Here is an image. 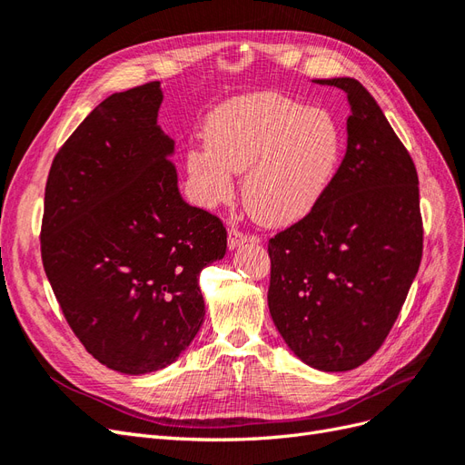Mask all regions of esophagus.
Masks as SVG:
<instances>
[{
  "mask_svg": "<svg viewBox=\"0 0 465 465\" xmlns=\"http://www.w3.org/2000/svg\"><path fill=\"white\" fill-rule=\"evenodd\" d=\"M248 241H254V242H258V238H254V236H248L246 232L238 231L236 227H231V229H229V248H231V250H234V248H238V246L246 244Z\"/></svg>",
  "mask_w": 465,
  "mask_h": 465,
  "instance_id": "obj_1",
  "label": "esophagus"
}]
</instances>
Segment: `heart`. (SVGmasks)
Listing matches in <instances>:
<instances>
[{"mask_svg":"<svg viewBox=\"0 0 465 465\" xmlns=\"http://www.w3.org/2000/svg\"><path fill=\"white\" fill-rule=\"evenodd\" d=\"M207 147L188 153V173L203 205L227 202L232 173H246L242 195L250 213L267 224H287L304 217L328 190L343 135L326 110L254 93L211 116Z\"/></svg>","mask_w":465,"mask_h":465,"instance_id":"obj_1","label":"heart"}]
</instances>
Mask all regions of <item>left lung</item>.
<instances>
[{"label": "left lung", "instance_id": "left-lung-1", "mask_svg": "<svg viewBox=\"0 0 465 465\" xmlns=\"http://www.w3.org/2000/svg\"><path fill=\"white\" fill-rule=\"evenodd\" d=\"M347 93V151L308 213L267 242V304L289 349L326 372L369 361L384 343L423 256L419 178L384 112L357 79Z\"/></svg>", "mask_w": 465, "mask_h": 465}]
</instances>
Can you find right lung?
I'll return each mask as SVG.
<instances>
[{
	"label": "right lung",
	"instance_id": "add662e5",
	"mask_svg": "<svg viewBox=\"0 0 465 465\" xmlns=\"http://www.w3.org/2000/svg\"><path fill=\"white\" fill-rule=\"evenodd\" d=\"M159 81L114 93L55 153L40 229L52 291L77 340L124 374L178 359L205 316L200 273L227 229L178 192Z\"/></svg>",
	"mask_w": 465,
	"mask_h": 465
}]
</instances>
